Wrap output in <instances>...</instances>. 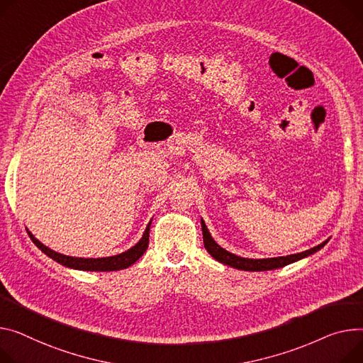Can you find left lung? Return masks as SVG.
Masks as SVG:
<instances>
[{
    "instance_id": "8db88e82",
    "label": "left lung",
    "mask_w": 363,
    "mask_h": 363,
    "mask_svg": "<svg viewBox=\"0 0 363 363\" xmlns=\"http://www.w3.org/2000/svg\"><path fill=\"white\" fill-rule=\"evenodd\" d=\"M201 230H203V240H204V247L207 250V252L216 259L225 265H229V267L238 269V270H245V272H269V270H276V269H281L284 265H289L292 262H296L302 258H306L312 254H315L317 251H320L321 248L325 247V244L330 240V238L327 240H324L323 244L313 247L311 250H306L303 252H298V254H291L286 257H274V258H244L235 255L229 251H226L225 248H222L219 244L216 242L213 239V236L210 235L204 220L201 219Z\"/></svg>"
}]
</instances>
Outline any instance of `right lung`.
Here are the masks:
<instances>
[{
    "label": "right lung",
    "mask_w": 363,
    "mask_h": 363,
    "mask_svg": "<svg viewBox=\"0 0 363 363\" xmlns=\"http://www.w3.org/2000/svg\"><path fill=\"white\" fill-rule=\"evenodd\" d=\"M150 225H152V220L149 222L141 239L134 247H131L130 250L121 252V254H116L112 257H102V258H79V257H69V255L55 252L54 250L43 245L40 240H38L29 229H26V230L32 239V242L43 254H46L48 257L52 258L58 264L64 265V267L74 269V270H83V272H118V270H124V269L130 267V265H133L144 252H146V250L149 247Z\"/></svg>",
    "instance_id": "1"
}]
</instances>
